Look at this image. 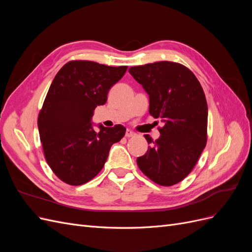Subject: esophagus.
I'll return each mask as SVG.
<instances>
[{
  "mask_svg": "<svg viewBox=\"0 0 252 252\" xmlns=\"http://www.w3.org/2000/svg\"><path fill=\"white\" fill-rule=\"evenodd\" d=\"M133 135H135V133L132 131V130H130V129H126V136L127 138H130V136H133Z\"/></svg>",
  "mask_w": 252,
  "mask_h": 252,
  "instance_id": "1",
  "label": "esophagus"
}]
</instances>
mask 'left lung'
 Returning <instances> with one entry per match:
<instances>
[{"label": "left lung", "instance_id": "8db88e82", "mask_svg": "<svg viewBox=\"0 0 252 252\" xmlns=\"http://www.w3.org/2000/svg\"><path fill=\"white\" fill-rule=\"evenodd\" d=\"M133 79L149 95V113L159 118L156 141L136 158L142 172L162 186H172L191 172L207 141L208 108L195 75L178 63L156 62L129 68Z\"/></svg>", "mask_w": 252, "mask_h": 252}]
</instances>
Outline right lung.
<instances>
[{"label": "right lung", "mask_w": 252, "mask_h": 252, "mask_svg": "<svg viewBox=\"0 0 252 252\" xmlns=\"http://www.w3.org/2000/svg\"><path fill=\"white\" fill-rule=\"evenodd\" d=\"M127 66L111 67L91 61H71L53 79L37 119L45 158L57 177L79 186L93 180L108 158L110 147L126 128L91 122L96 106L107 101L109 89Z\"/></svg>", "instance_id": "right-lung-1"}]
</instances>
